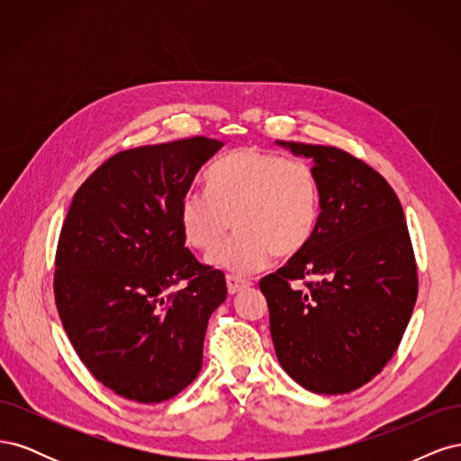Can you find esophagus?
<instances>
[{
  "label": "esophagus",
  "instance_id": "34e87169",
  "mask_svg": "<svg viewBox=\"0 0 461 461\" xmlns=\"http://www.w3.org/2000/svg\"><path fill=\"white\" fill-rule=\"evenodd\" d=\"M249 285V281H244V278H240V276H232V275H229L227 276V290H229V294H236V292H240L242 288H248Z\"/></svg>",
  "mask_w": 461,
  "mask_h": 461
}]
</instances>
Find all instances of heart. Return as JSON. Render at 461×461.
<instances>
[{
    "label": "heart",
    "mask_w": 461,
    "mask_h": 461,
    "mask_svg": "<svg viewBox=\"0 0 461 461\" xmlns=\"http://www.w3.org/2000/svg\"><path fill=\"white\" fill-rule=\"evenodd\" d=\"M209 190L185 192L178 205L185 240L213 249L232 227V239L209 263L234 275L263 269L276 256H294L315 232L321 194L312 167L259 148H239L212 165Z\"/></svg>",
    "instance_id": "1"
}]
</instances>
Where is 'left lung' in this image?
Masks as SVG:
<instances>
[{"label":"left lung","instance_id":"8db88e82","mask_svg":"<svg viewBox=\"0 0 461 461\" xmlns=\"http://www.w3.org/2000/svg\"><path fill=\"white\" fill-rule=\"evenodd\" d=\"M276 146L312 161L321 213L305 248L259 281L275 352L312 393H352L381 373L410 323L417 267L406 217L386 180L350 153Z\"/></svg>","mask_w":461,"mask_h":461}]
</instances>
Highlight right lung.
<instances>
[{
  "mask_svg": "<svg viewBox=\"0 0 461 461\" xmlns=\"http://www.w3.org/2000/svg\"><path fill=\"white\" fill-rule=\"evenodd\" d=\"M222 146L196 136L121 151L67 212L53 281L61 323L82 364L127 400H169L202 369L227 283L185 248L178 205Z\"/></svg>",
  "mask_w": 461,
  "mask_h": 461,
  "instance_id": "1",
  "label": "right lung"
}]
</instances>
